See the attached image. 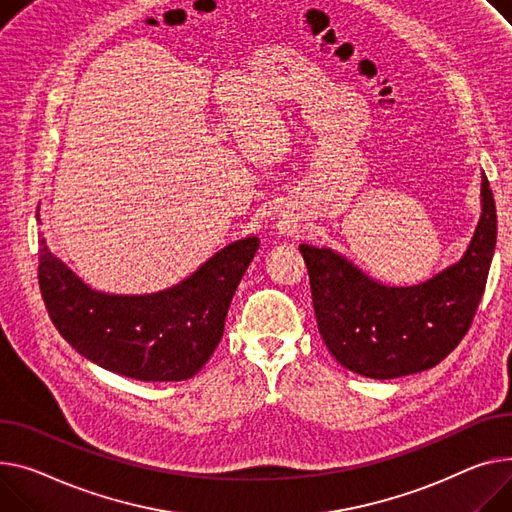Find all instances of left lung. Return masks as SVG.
Listing matches in <instances>:
<instances>
[{"label":"left lung","mask_w":512,"mask_h":512,"mask_svg":"<svg viewBox=\"0 0 512 512\" xmlns=\"http://www.w3.org/2000/svg\"><path fill=\"white\" fill-rule=\"evenodd\" d=\"M496 247V206L482 177V218L463 259L432 280L389 288L331 249L300 245L319 333L331 356L370 379L436 366L465 337L486 290Z\"/></svg>","instance_id":"1"}]
</instances>
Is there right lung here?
<instances>
[{
	"label": "right lung",
	"instance_id": "1",
	"mask_svg": "<svg viewBox=\"0 0 512 512\" xmlns=\"http://www.w3.org/2000/svg\"><path fill=\"white\" fill-rule=\"evenodd\" d=\"M259 249L236 241L175 288L146 296L90 290L39 241V286L57 331L82 356L138 381H185L210 360L234 290Z\"/></svg>",
	"mask_w": 512,
	"mask_h": 512
}]
</instances>
